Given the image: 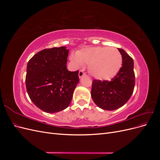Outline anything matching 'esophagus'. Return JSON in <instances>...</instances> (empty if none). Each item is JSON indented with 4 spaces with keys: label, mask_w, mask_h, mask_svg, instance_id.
I'll use <instances>...</instances> for the list:
<instances>
[{
    "label": "esophagus",
    "mask_w": 160,
    "mask_h": 160,
    "mask_svg": "<svg viewBox=\"0 0 160 160\" xmlns=\"http://www.w3.org/2000/svg\"><path fill=\"white\" fill-rule=\"evenodd\" d=\"M85 75V72H84L83 70L79 71V77H82L83 76H84Z\"/></svg>",
    "instance_id": "esophagus-1"
}]
</instances>
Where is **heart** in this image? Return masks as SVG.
Masks as SVG:
<instances>
[{"instance_id": "heart-1", "label": "heart", "mask_w": 160, "mask_h": 160, "mask_svg": "<svg viewBox=\"0 0 160 160\" xmlns=\"http://www.w3.org/2000/svg\"><path fill=\"white\" fill-rule=\"evenodd\" d=\"M77 66L89 65L90 74L101 80L110 79L118 73L122 64V56L115 48L96 47L86 48L71 55Z\"/></svg>"}]
</instances>
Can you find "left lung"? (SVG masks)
I'll use <instances>...</instances> for the list:
<instances>
[{
  "mask_svg": "<svg viewBox=\"0 0 160 160\" xmlns=\"http://www.w3.org/2000/svg\"><path fill=\"white\" fill-rule=\"evenodd\" d=\"M123 65L113 78L109 81L94 79L91 95L94 103L104 110H115L122 107L132 96L135 87L133 60L122 49Z\"/></svg>",
  "mask_w": 160,
  "mask_h": 160,
  "instance_id": "1",
  "label": "left lung"
}]
</instances>
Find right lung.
<instances>
[{
  "label": "right lung",
  "mask_w": 160,
  "mask_h": 160,
  "mask_svg": "<svg viewBox=\"0 0 160 160\" xmlns=\"http://www.w3.org/2000/svg\"><path fill=\"white\" fill-rule=\"evenodd\" d=\"M69 50L65 47L45 49L34 55L27 67L26 88L37 108L56 113L69 105L79 83V71L67 69Z\"/></svg>",
  "instance_id": "add662e5"
}]
</instances>
